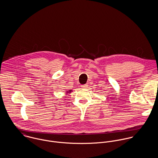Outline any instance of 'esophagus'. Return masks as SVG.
Wrapping results in <instances>:
<instances>
[{
  "mask_svg": "<svg viewBox=\"0 0 158 158\" xmlns=\"http://www.w3.org/2000/svg\"><path fill=\"white\" fill-rule=\"evenodd\" d=\"M87 87H88V85H87V84L81 85V88H87Z\"/></svg>",
  "mask_w": 158,
  "mask_h": 158,
  "instance_id": "34e87169",
  "label": "esophagus"
}]
</instances>
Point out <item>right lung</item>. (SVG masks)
Returning <instances> with one entry per match:
<instances>
[{"label": "right lung", "mask_w": 158, "mask_h": 158, "mask_svg": "<svg viewBox=\"0 0 158 158\" xmlns=\"http://www.w3.org/2000/svg\"><path fill=\"white\" fill-rule=\"evenodd\" d=\"M72 91V90H68V91H67V93H70Z\"/></svg>", "instance_id": "add662e5"}]
</instances>
